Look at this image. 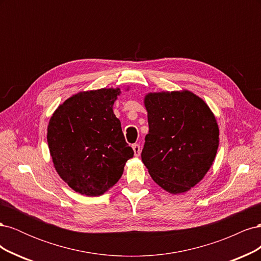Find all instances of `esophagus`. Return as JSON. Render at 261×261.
Returning <instances> with one entry per match:
<instances>
[{"mask_svg":"<svg viewBox=\"0 0 261 261\" xmlns=\"http://www.w3.org/2000/svg\"><path fill=\"white\" fill-rule=\"evenodd\" d=\"M133 150H134V153H135L136 156H139V155H140V152H141L140 145H138V144L133 145Z\"/></svg>","mask_w":261,"mask_h":261,"instance_id":"34e87169","label":"esophagus"}]
</instances>
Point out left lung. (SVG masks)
Segmentation results:
<instances>
[{
  "label": "left lung",
  "mask_w": 261,
  "mask_h": 261,
  "mask_svg": "<svg viewBox=\"0 0 261 261\" xmlns=\"http://www.w3.org/2000/svg\"><path fill=\"white\" fill-rule=\"evenodd\" d=\"M149 133L141 151L150 176L171 194L203 178L219 147V127L204 101L191 91L148 93Z\"/></svg>",
  "instance_id": "left-lung-1"
}]
</instances>
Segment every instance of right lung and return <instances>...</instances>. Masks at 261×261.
I'll return each instance as SVG.
<instances>
[{"label": "right lung", "mask_w": 261, "mask_h": 261, "mask_svg": "<svg viewBox=\"0 0 261 261\" xmlns=\"http://www.w3.org/2000/svg\"><path fill=\"white\" fill-rule=\"evenodd\" d=\"M120 89L84 91L67 99L50 118L48 145L54 168L75 192L100 196L121 178L134 150L113 113Z\"/></svg>", "instance_id": "obj_1"}]
</instances>
